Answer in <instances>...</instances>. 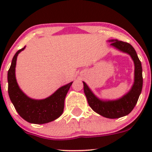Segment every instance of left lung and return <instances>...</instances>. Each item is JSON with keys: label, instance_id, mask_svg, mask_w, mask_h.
I'll use <instances>...</instances> for the list:
<instances>
[{"label": "left lung", "instance_id": "obj_1", "mask_svg": "<svg viewBox=\"0 0 152 152\" xmlns=\"http://www.w3.org/2000/svg\"><path fill=\"white\" fill-rule=\"evenodd\" d=\"M110 42L115 48L129 54L134 61V82L131 90L122 98L114 101L100 100L83 82L84 92L89 106L96 113L107 118H118L129 114L137 104L142 87V66L135 50L129 43L118 39H111Z\"/></svg>", "mask_w": 152, "mask_h": 152}]
</instances>
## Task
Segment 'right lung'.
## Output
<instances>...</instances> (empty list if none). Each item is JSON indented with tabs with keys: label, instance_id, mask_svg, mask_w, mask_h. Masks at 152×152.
<instances>
[{
	"label": "right lung",
	"instance_id": "right-lung-1",
	"mask_svg": "<svg viewBox=\"0 0 152 152\" xmlns=\"http://www.w3.org/2000/svg\"><path fill=\"white\" fill-rule=\"evenodd\" d=\"M24 48L25 47L15 53L8 71V93L10 100L18 114L26 121L36 124L49 123L58 118L63 113L65 96L73 82L61 87L45 99H30L20 89L15 78L17 57Z\"/></svg>",
	"mask_w": 152,
	"mask_h": 152
}]
</instances>
